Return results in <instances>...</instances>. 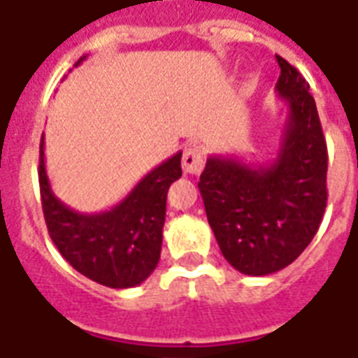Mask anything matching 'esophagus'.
Wrapping results in <instances>:
<instances>
[{
	"label": "esophagus",
	"mask_w": 358,
	"mask_h": 358,
	"mask_svg": "<svg viewBox=\"0 0 358 358\" xmlns=\"http://www.w3.org/2000/svg\"><path fill=\"white\" fill-rule=\"evenodd\" d=\"M205 166V152L199 144H189L182 155V169L186 174H199Z\"/></svg>",
	"instance_id": "esophagus-1"
}]
</instances>
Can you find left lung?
Returning a JSON list of instances; mask_svg holds the SVG:
<instances>
[{"instance_id": "8db88e82", "label": "left lung", "mask_w": 358, "mask_h": 358, "mask_svg": "<svg viewBox=\"0 0 358 358\" xmlns=\"http://www.w3.org/2000/svg\"><path fill=\"white\" fill-rule=\"evenodd\" d=\"M275 85L288 106L277 157L266 165L210 155L199 178L206 218L237 271L269 275L307 248L327 208L328 153L309 83L277 55Z\"/></svg>"}]
</instances>
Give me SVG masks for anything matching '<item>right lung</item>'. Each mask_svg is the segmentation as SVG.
Instances as JSON below:
<instances>
[{
  "instance_id": "right-lung-1",
  "label": "right lung",
  "mask_w": 358,
  "mask_h": 358,
  "mask_svg": "<svg viewBox=\"0 0 358 358\" xmlns=\"http://www.w3.org/2000/svg\"><path fill=\"white\" fill-rule=\"evenodd\" d=\"M83 58H79V62ZM180 159L182 152L174 153L148 172L125 199L110 210L81 214L52 193L45 171V142L41 136V206L58 252L76 271L98 285L131 288L144 282L161 258L166 192L172 182L182 176Z\"/></svg>"
}]
</instances>
